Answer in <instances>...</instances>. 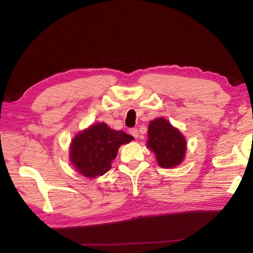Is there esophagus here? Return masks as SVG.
<instances>
[{"label": "esophagus", "mask_w": 253, "mask_h": 253, "mask_svg": "<svg viewBox=\"0 0 253 253\" xmlns=\"http://www.w3.org/2000/svg\"><path fill=\"white\" fill-rule=\"evenodd\" d=\"M130 134L133 136L134 138H137L138 137V130L136 129V128H132V129H130Z\"/></svg>", "instance_id": "1"}]
</instances>
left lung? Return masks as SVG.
I'll return each instance as SVG.
<instances>
[{
	"label": "left lung",
	"instance_id": "8db88e82",
	"mask_svg": "<svg viewBox=\"0 0 253 253\" xmlns=\"http://www.w3.org/2000/svg\"><path fill=\"white\" fill-rule=\"evenodd\" d=\"M147 148L156 155L158 165L170 169L182 163L187 152V140L179 129L168 120L157 118L149 124Z\"/></svg>",
	"mask_w": 253,
	"mask_h": 253
}]
</instances>
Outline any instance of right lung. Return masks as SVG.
<instances>
[{
    "mask_svg": "<svg viewBox=\"0 0 253 253\" xmlns=\"http://www.w3.org/2000/svg\"><path fill=\"white\" fill-rule=\"evenodd\" d=\"M133 139L124 131L111 129L103 122L92 124L72 139L70 161L85 177L101 176L111 169L119 148Z\"/></svg>",
    "mask_w": 253,
    "mask_h": 253,
    "instance_id": "obj_1",
    "label": "right lung"
}]
</instances>
